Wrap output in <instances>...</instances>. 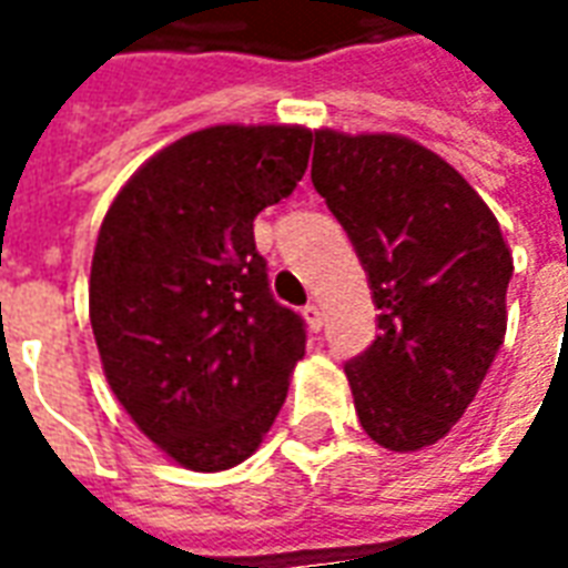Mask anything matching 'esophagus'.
Listing matches in <instances>:
<instances>
[{
    "label": "esophagus",
    "mask_w": 568,
    "mask_h": 568,
    "mask_svg": "<svg viewBox=\"0 0 568 568\" xmlns=\"http://www.w3.org/2000/svg\"><path fill=\"white\" fill-rule=\"evenodd\" d=\"M304 320H307L310 332H320L322 325H325V313H322L320 304H307L304 307Z\"/></svg>",
    "instance_id": "obj_1"
}]
</instances>
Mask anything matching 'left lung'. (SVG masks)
<instances>
[{
	"mask_svg": "<svg viewBox=\"0 0 568 568\" xmlns=\"http://www.w3.org/2000/svg\"><path fill=\"white\" fill-rule=\"evenodd\" d=\"M313 187L368 273L377 337L346 362L362 428L395 453L444 438L505 341L514 261L450 163L393 133L316 130Z\"/></svg>",
	"mask_w": 568,
	"mask_h": 568,
	"instance_id": "8db88e82",
	"label": "left lung"
}]
</instances>
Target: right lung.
Returning <instances> with one entry per match:
<instances>
[{
    "instance_id": "1",
    "label": "right lung",
    "mask_w": 568,
    "mask_h": 568,
    "mask_svg": "<svg viewBox=\"0 0 568 568\" xmlns=\"http://www.w3.org/2000/svg\"><path fill=\"white\" fill-rule=\"evenodd\" d=\"M304 128L222 124L182 136L109 206L91 264L105 381L133 423L194 471L255 453L307 328L267 283L255 215L307 170Z\"/></svg>"
}]
</instances>
